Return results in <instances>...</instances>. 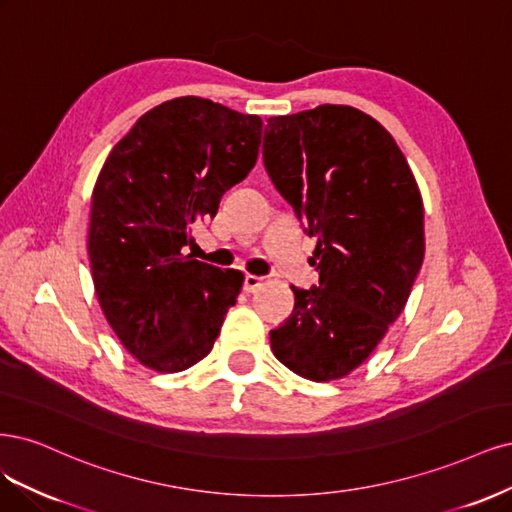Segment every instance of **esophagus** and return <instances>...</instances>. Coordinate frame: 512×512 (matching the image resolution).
<instances>
[{
    "label": "esophagus",
    "instance_id": "esophagus-1",
    "mask_svg": "<svg viewBox=\"0 0 512 512\" xmlns=\"http://www.w3.org/2000/svg\"><path fill=\"white\" fill-rule=\"evenodd\" d=\"M263 285V278L257 274H246L244 276V291L246 293H255Z\"/></svg>",
    "mask_w": 512,
    "mask_h": 512
}]
</instances>
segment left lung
I'll use <instances>...</instances> for the list:
<instances>
[{"mask_svg": "<svg viewBox=\"0 0 512 512\" xmlns=\"http://www.w3.org/2000/svg\"><path fill=\"white\" fill-rule=\"evenodd\" d=\"M263 163L319 238V287H291L293 312L270 346L308 381H338L372 355L408 302L425 255L421 191L389 131L351 106L268 119Z\"/></svg>", "mask_w": 512, "mask_h": 512, "instance_id": "1", "label": "left lung"}]
</instances>
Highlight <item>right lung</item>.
Wrapping results in <instances>:
<instances>
[{"label": "right lung", "mask_w": 512, "mask_h": 512, "mask_svg": "<svg viewBox=\"0 0 512 512\" xmlns=\"http://www.w3.org/2000/svg\"><path fill=\"white\" fill-rule=\"evenodd\" d=\"M263 121L204 97L148 110L95 180L89 261L114 334L142 366L183 372L204 359L244 283L185 255L197 219L255 166Z\"/></svg>", "instance_id": "1"}]
</instances>
